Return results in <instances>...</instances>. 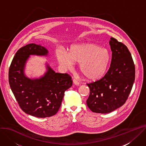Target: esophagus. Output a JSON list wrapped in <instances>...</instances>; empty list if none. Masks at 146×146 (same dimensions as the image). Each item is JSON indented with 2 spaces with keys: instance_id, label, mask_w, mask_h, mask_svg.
Instances as JSON below:
<instances>
[{
  "instance_id": "34e87169",
  "label": "esophagus",
  "mask_w": 146,
  "mask_h": 146,
  "mask_svg": "<svg viewBox=\"0 0 146 146\" xmlns=\"http://www.w3.org/2000/svg\"><path fill=\"white\" fill-rule=\"evenodd\" d=\"M73 83H74L75 85H76V86H78V85H79V82L76 80V79H75V78H74L73 80Z\"/></svg>"
}]
</instances>
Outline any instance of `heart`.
Returning a JSON list of instances; mask_svg holds the SVG:
<instances>
[{"mask_svg": "<svg viewBox=\"0 0 146 146\" xmlns=\"http://www.w3.org/2000/svg\"><path fill=\"white\" fill-rule=\"evenodd\" d=\"M56 56L59 64L66 69H71L73 62L80 63L82 74L89 81L97 80L102 77L111 60L107 49L90 42L72 45L68 55L63 50H58Z\"/></svg>", "mask_w": 146, "mask_h": 146, "instance_id": "heart-1", "label": "heart"}]
</instances>
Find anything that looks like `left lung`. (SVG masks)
I'll return each instance as SVG.
<instances>
[{
	"label": "left lung",
	"instance_id": "obj_1",
	"mask_svg": "<svg viewBox=\"0 0 146 146\" xmlns=\"http://www.w3.org/2000/svg\"><path fill=\"white\" fill-rule=\"evenodd\" d=\"M110 68L100 80L88 83L90 93L87 105L93 112L107 113L127 100L135 78V66L127 46L111 37Z\"/></svg>",
	"mask_w": 146,
	"mask_h": 146
}]
</instances>
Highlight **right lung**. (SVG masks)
Wrapping results in <instances>:
<instances>
[{"mask_svg": "<svg viewBox=\"0 0 146 146\" xmlns=\"http://www.w3.org/2000/svg\"><path fill=\"white\" fill-rule=\"evenodd\" d=\"M48 55L45 47L30 44L17 50L9 68L10 87L20 107L25 113L37 117L55 115L60 108L64 91L73 83L70 75L55 73L48 64L47 71L40 78L31 79L25 75V63L30 55Z\"/></svg>", "mask_w": 146, "mask_h": 146, "instance_id": "obj_1", "label": "right lung"}]
</instances>
